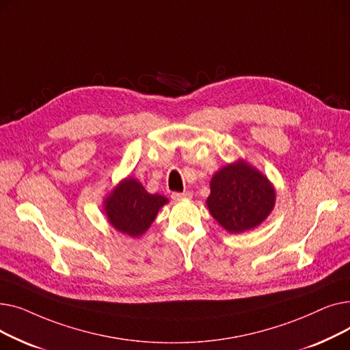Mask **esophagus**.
<instances>
[{
    "mask_svg": "<svg viewBox=\"0 0 350 350\" xmlns=\"http://www.w3.org/2000/svg\"><path fill=\"white\" fill-rule=\"evenodd\" d=\"M193 197V193L190 191H185V193H173L172 194V198L174 201H178V200H185V198H191Z\"/></svg>",
    "mask_w": 350,
    "mask_h": 350,
    "instance_id": "obj_1",
    "label": "esophagus"
}]
</instances>
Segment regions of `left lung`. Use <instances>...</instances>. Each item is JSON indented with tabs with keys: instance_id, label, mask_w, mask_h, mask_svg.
I'll use <instances>...</instances> for the list:
<instances>
[{
	"instance_id": "obj_1",
	"label": "left lung",
	"mask_w": 350,
	"mask_h": 350,
	"mask_svg": "<svg viewBox=\"0 0 350 350\" xmlns=\"http://www.w3.org/2000/svg\"><path fill=\"white\" fill-rule=\"evenodd\" d=\"M207 207L228 232H244L260 226L275 203L271 183L244 161L223 167L211 178Z\"/></svg>"
}]
</instances>
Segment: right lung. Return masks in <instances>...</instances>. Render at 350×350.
<instances>
[{
	"label": "right lung",
	"instance_id": "obj_1",
	"mask_svg": "<svg viewBox=\"0 0 350 350\" xmlns=\"http://www.w3.org/2000/svg\"><path fill=\"white\" fill-rule=\"evenodd\" d=\"M167 203L160 194H149L139 181L126 178L105 201L109 223L131 237H139L150 227L157 211Z\"/></svg>",
	"mask_w": 350,
	"mask_h": 350
}]
</instances>
